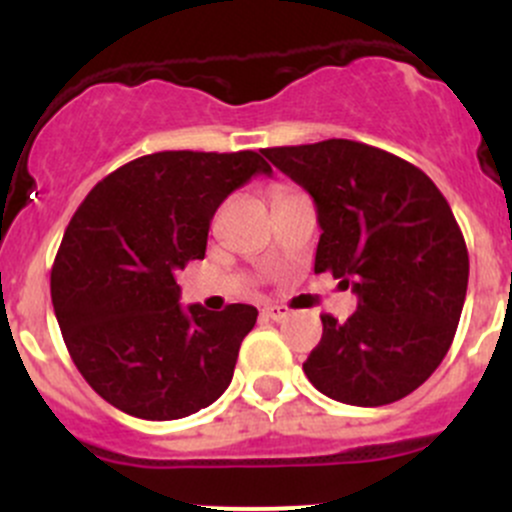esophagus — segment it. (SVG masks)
<instances>
[{"label":"esophagus","instance_id":"1","mask_svg":"<svg viewBox=\"0 0 512 512\" xmlns=\"http://www.w3.org/2000/svg\"><path fill=\"white\" fill-rule=\"evenodd\" d=\"M289 314H292V309L285 307V304H267V307L262 309V317L272 319V322H282Z\"/></svg>","mask_w":512,"mask_h":512}]
</instances>
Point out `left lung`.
I'll return each instance as SVG.
<instances>
[{
	"label": "left lung",
	"mask_w": 512,
	"mask_h": 512,
	"mask_svg": "<svg viewBox=\"0 0 512 512\" xmlns=\"http://www.w3.org/2000/svg\"><path fill=\"white\" fill-rule=\"evenodd\" d=\"M302 185L322 227L314 272L359 297L302 364L314 389L352 406L416 391L451 349L468 289L463 232L431 178L409 160L347 138L265 148Z\"/></svg>",
	"instance_id": "8db88e82"
}]
</instances>
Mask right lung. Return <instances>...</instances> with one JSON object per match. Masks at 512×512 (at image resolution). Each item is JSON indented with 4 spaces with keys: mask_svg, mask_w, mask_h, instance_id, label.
<instances>
[{
    "mask_svg": "<svg viewBox=\"0 0 512 512\" xmlns=\"http://www.w3.org/2000/svg\"><path fill=\"white\" fill-rule=\"evenodd\" d=\"M255 173V151H163L94 185L51 267L66 349L91 389L146 421H173L220 399L257 322L250 304H178L180 270L203 260L220 203Z\"/></svg>",
    "mask_w": 512,
    "mask_h": 512,
    "instance_id": "add662e5",
    "label": "right lung"
}]
</instances>
